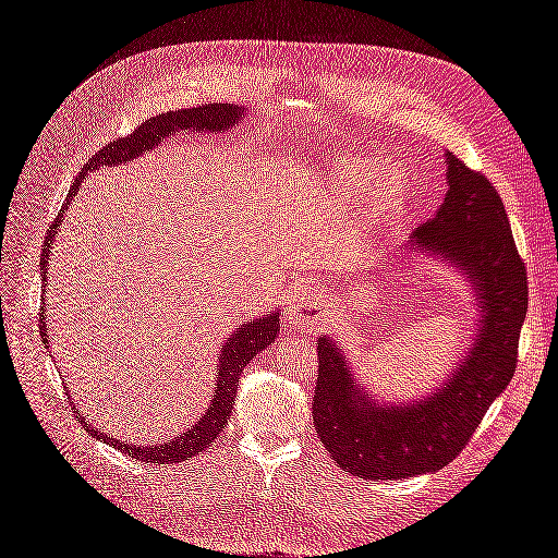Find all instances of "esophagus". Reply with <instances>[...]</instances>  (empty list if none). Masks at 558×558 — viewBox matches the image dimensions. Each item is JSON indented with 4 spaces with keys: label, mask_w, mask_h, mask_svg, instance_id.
Segmentation results:
<instances>
[{
    "label": "esophagus",
    "mask_w": 558,
    "mask_h": 558,
    "mask_svg": "<svg viewBox=\"0 0 558 558\" xmlns=\"http://www.w3.org/2000/svg\"><path fill=\"white\" fill-rule=\"evenodd\" d=\"M324 302L326 298L316 289V286H298V289L291 291V298H289V316L293 324H302V318H305L310 312L318 310Z\"/></svg>",
    "instance_id": "obj_1"
}]
</instances>
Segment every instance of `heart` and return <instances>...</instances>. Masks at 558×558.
Returning a JSON list of instances; mask_svg holds the SVG:
<instances>
[{"label": "heart", "instance_id": "obj_1", "mask_svg": "<svg viewBox=\"0 0 558 558\" xmlns=\"http://www.w3.org/2000/svg\"><path fill=\"white\" fill-rule=\"evenodd\" d=\"M381 158L375 156H351L335 162L332 191L344 202H359L365 197V214L369 218H381L393 211L404 193V179L388 170L377 174Z\"/></svg>", "mask_w": 558, "mask_h": 558}]
</instances>
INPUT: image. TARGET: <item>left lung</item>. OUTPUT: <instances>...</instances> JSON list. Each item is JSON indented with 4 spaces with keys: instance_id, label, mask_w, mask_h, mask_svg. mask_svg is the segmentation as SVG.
Segmentation results:
<instances>
[{
    "instance_id": "obj_1",
    "label": "left lung",
    "mask_w": 558,
    "mask_h": 558,
    "mask_svg": "<svg viewBox=\"0 0 558 558\" xmlns=\"http://www.w3.org/2000/svg\"><path fill=\"white\" fill-rule=\"evenodd\" d=\"M447 195L408 248L447 260L472 283L475 340L451 375L410 402L379 400L353 377L332 337L320 335L312 402L320 442L344 472L363 480H408L442 470L470 442L517 367L529 283L498 191L486 177L445 154Z\"/></svg>"
}]
</instances>
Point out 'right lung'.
<instances>
[{
	"mask_svg": "<svg viewBox=\"0 0 558 558\" xmlns=\"http://www.w3.org/2000/svg\"><path fill=\"white\" fill-rule=\"evenodd\" d=\"M244 118V109L238 105H207V107H193V109H181V111H170V113H160L154 116L150 121H146L144 125H140L134 130L130 137L118 140L109 146H105L102 150L86 162L83 172L76 177L74 185L70 189V195H66L64 207L60 209L56 223L50 226V230L46 232V242H44V251H41V269H46L48 260H50V248H53V242L58 238V230L64 221V209L70 207V202L76 197L78 185L90 170H99V167H116L123 165L128 160H137L148 150H154L162 140L174 137L179 132H226L232 125H238ZM44 289L48 283V272L41 275ZM46 300L41 295V326H39V335L41 342L48 347L50 337H48V328H46ZM279 314L281 310H272L269 314H263L253 320H244V324L234 330L230 337H226L223 349L218 351V365H216V386H214V398L209 402V408L202 414L199 421L191 428H185V433L172 437V440L160 442V445H130L128 440H116L113 435L105 433L102 428L93 426L90 421L83 418V414L76 410L74 412L81 418V424L86 426V430L97 437L99 442L111 445L113 449H121L123 453L132 456L137 461H146V463H181L189 461L193 456H197L199 451H205L216 437L221 433L228 424V418L232 414V402L238 398V386H240V377L242 369L253 361L258 351L267 349L269 344H275L277 332H279ZM53 353V351H48ZM70 391V386H66Z\"/></svg>",
	"mask_w": 558,
	"mask_h": 558,
	"instance_id": "add662e5",
	"label": "right lung"
}]
</instances>
